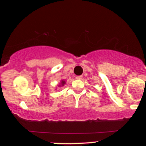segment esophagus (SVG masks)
I'll use <instances>...</instances> for the list:
<instances>
[{"instance_id": "34e87169", "label": "esophagus", "mask_w": 146, "mask_h": 146, "mask_svg": "<svg viewBox=\"0 0 146 146\" xmlns=\"http://www.w3.org/2000/svg\"><path fill=\"white\" fill-rule=\"evenodd\" d=\"M76 79H78V80H82V75H79V76L76 77Z\"/></svg>"}]
</instances>
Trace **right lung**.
<instances>
[{
  "instance_id": "1",
  "label": "right lung",
  "mask_w": 146,
  "mask_h": 146,
  "mask_svg": "<svg viewBox=\"0 0 146 146\" xmlns=\"http://www.w3.org/2000/svg\"><path fill=\"white\" fill-rule=\"evenodd\" d=\"M66 84V81H65V80H62L61 81H60V83L58 85V87H61V86H63L64 85Z\"/></svg>"
}]
</instances>
